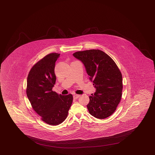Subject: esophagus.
Returning a JSON list of instances; mask_svg holds the SVG:
<instances>
[{"label":"esophagus","mask_w":155,"mask_h":155,"mask_svg":"<svg viewBox=\"0 0 155 155\" xmlns=\"http://www.w3.org/2000/svg\"><path fill=\"white\" fill-rule=\"evenodd\" d=\"M80 95H74L73 96V97H74V99H77L79 98V97H80Z\"/></svg>","instance_id":"1"}]
</instances>
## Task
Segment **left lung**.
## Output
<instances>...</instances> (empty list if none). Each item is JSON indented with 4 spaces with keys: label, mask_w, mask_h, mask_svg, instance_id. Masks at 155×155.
<instances>
[{
    "label": "left lung",
    "mask_w": 155,
    "mask_h": 155,
    "mask_svg": "<svg viewBox=\"0 0 155 155\" xmlns=\"http://www.w3.org/2000/svg\"><path fill=\"white\" fill-rule=\"evenodd\" d=\"M73 56L83 63L96 89L95 92L89 96V113L97 119L108 117L115 112L122 96V74L118 67L100 50L78 51Z\"/></svg>",
    "instance_id": "obj_1"
}]
</instances>
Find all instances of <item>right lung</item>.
Segmentation results:
<instances>
[{
	"instance_id": "1",
	"label": "right lung",
	"mask_w": 155,
	"mask_h": 155,
	"mask_svg": "<svg viewBox=\"0 0 155 155\" xmlns=\"http://www.w3.org/2000/svg\"><path fill=\"white\" fill-rule=\"evenodd\" d=\"M58 53H51L36 63L27 78L26 95L34 110L43 121L58 125L66 119L73 102L71 94L59 95L53 91L56 82L54 72Z\"/></svg>"
}]
</instances>
